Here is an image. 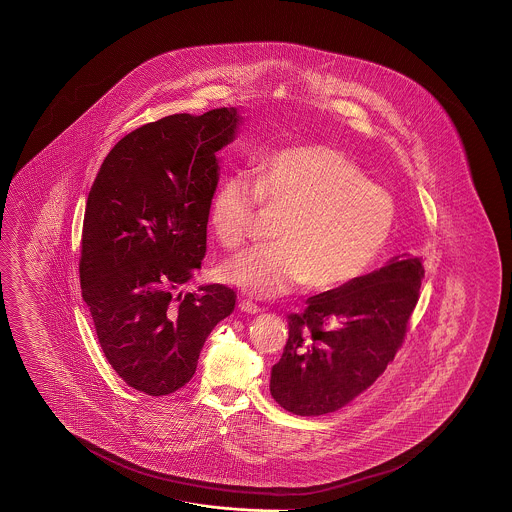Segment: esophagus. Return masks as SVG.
Wrapping results in <instances>:
<instances>
[{"label":"esophagus","instance_id":"esophagus-1","mask_svg":"<svg viewBox=\"0 0 512 512\" xmlns=\"http://www.w3.org/2000/svg\"><path fill=\"white\" fill-rule=\"evenodd\" d=\"M238 310L244 311V313H248V315H257V313H261V308H259V306H255V304H253V302H249V300H240Z\"/></svg>","mask_w":512,"mask_h":512}]
</instances>
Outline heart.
<instances>
[{"label": "heart", "mask_w": 512, "mask_h": 512, "mask_svg": "<svg viewBox=\"0 0 512 512\" xmlns=\"http://www.w3.org/2000/svg\"><path fill=\"white\" fill-rule=\"evenodd\" d=\"M285 212L272 246L246 249L221 276L257 298L287 295L308 281L330 291L358 278L387 244L394 199L330 146H298L261 161L253 178L227 176L210 202V223L225 248L251 238L257 204Z\"/></svg>", "instance_id": "heart-1"}]
</instances>
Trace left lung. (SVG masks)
Returning a JSON list of instances; mask_svg holds the SVG:
<instances>
[{
	"label": "left lung",
	"mask_w": 512,
	"mask_h": 512,
	"mask_svg": "<svg viewBox=\"0 0 512 512\" xmlns=\"http://www.w3.org/2000/svg\"><path fill=\"white\" fill-rule=\"evenodd\" d=\"M424 278L422 257L396 255L379 270L308 298L289 315V340L270 373V394L300 417L353 402L402 345Z\"/></svg>",
	"instance_id": "1"
}]
</instances>
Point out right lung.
<instances>
[{
	"mask_svg": "<svg viewBox=\"0 0 512 512\" xmlns=\"http://www.w3.org/2000/svg\"><path fill=\"white\" fill-rule=\"evenodd\" d=\"M242 112L172 114L120 140L93 180L80 287L101 349L125 383L167 396L191 381L202 345L234 310L225 285L172 295L201 268L219 152Z\"/></svg>",
	"mask_w": 512,
	"mask_h": 512,
	"instance_id": "right-lung-1",
	"label": "right lung"
}]
</instances>
